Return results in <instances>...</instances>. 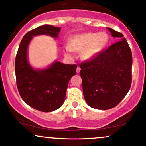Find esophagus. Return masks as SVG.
I'll return each mask as SVG.
<instances>
[{
    "label": "esophagus",
    "instance_id": "obj_1",
    "mask_svg": "<svg viewBox=\"0 0 146 146\" xmlns=\"http://www.w3.org/2000/svg\"><path fill=\"white\" fill-rule=\"evenodd\" d=\"M80 70H81V68H80V66H78V68H77V69H76L77 73H80Z\"/></svg>",
    "mask_w": 146,
    "mask_h": 146
}]
</instances>
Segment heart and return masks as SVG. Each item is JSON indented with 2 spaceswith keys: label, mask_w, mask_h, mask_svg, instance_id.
<instances>
[{
  "label": "heart",
  "mask_w": 146,
  "mask_h": 146,
  "mask_svg": "<svg viewBox=\"0 0 146 146\" xmlns=\"http://www.w3.org/2000/svg\"><path fill=\"white\" fill-rule=\"evenodd\" d=\"M109 40L105 32H88L71 37L69 44L65 46V51L71 53L73 51H82V58L86 60L96 58L107 46Z\"/></svg>",
  "instance_id": "b5f03b06"
}]
</instances>
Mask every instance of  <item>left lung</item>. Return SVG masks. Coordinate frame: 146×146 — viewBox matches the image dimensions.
I'll list each match as a JSON object with an SVG mask.
<instances>
[{
  "mask_svg": "<svg viewBox=\"0 0 146 146\" xmlns=\"http://www.w3.org/2000/svg\"><path fill=\"white\" fill-rule=\"evenodd\" d=\"M108 29L119 41L80 65L84 98L89 106L99 110L116 106L132 83L131 49L121 33Z\"/></svg>",
  "mask_w": 146,
  "mask_h": 146,
  "instance_id": "obj_1",
  "label": "left lung"
}]
</instances>
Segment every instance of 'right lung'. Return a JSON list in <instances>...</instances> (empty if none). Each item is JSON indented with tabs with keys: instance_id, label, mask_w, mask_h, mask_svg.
<instances>
[{
	"instance_id": "add662e5",
	"label": "right lung",
	"mask_w": 146,
	"mask_h": 146,
	"mask_svg": "<svg viewBox=\"0 0 146 146\" xmlns=\"http://www.w3.org/2000/svg\"><path fill=\"white\" fill-rule=\"evenodd\" d=\"M60 27L45 25L25 35L15 62L16 85L20 95L28 105L42 112H51L62 105L68 84L76 74V64L55 62L45 69L35 70L27 60V48L33 36L47 35L58 38Z\"/></svg>"
}]
</instances>
